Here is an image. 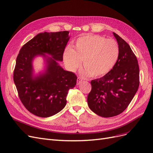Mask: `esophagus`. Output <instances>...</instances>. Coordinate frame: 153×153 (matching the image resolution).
I'll return each mask as SVG.
<instances>
[{
  "label": "esophagus",
  "instance_id": "34e87169",
  "mask_svg": "<svg viewBox=\"0 0 153 153\" xmlns=\"http://www.w3.org/2000/svg\"><path fill=\"white\" fill-rule=\"evenodd\" d=\"M82 79L81 77H78L77 79V85H80V84L82 82Z\"/></svg>",
  "mask_w": 153,
  "mask_h": 153
}]
</instances>
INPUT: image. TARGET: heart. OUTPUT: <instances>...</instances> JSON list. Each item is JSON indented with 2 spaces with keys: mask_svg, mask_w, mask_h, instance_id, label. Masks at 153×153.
<instances>
[{
  "mask_svg": "<svg viewBox=\"0 0 153 153\" xmlns=\"http://www.w3.org/2000/svg\"><path fill=\"white\" fill-rule=\"evenodd\" d=\"M120 56L117 42L112 39L88 34L77 39L74 46L67 47L63 58L67 66L75 71L81 65L84 74L93 77H103L109 74L116 65Z\"/></svg>",
  "mask_w": 153,
  "mask_h": 153,
  "instance_id": "b5f03b06",
  "label": "heart"
}]
</instances>
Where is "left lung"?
<instances>
[{
    "instance_id": "1",
    "label": "left lung",
    "mask_w": 153,
    "mask_h": 153,
    "mask_svg": "<svg viewBox=\"0 0 153 153\" xmlns=\"http://www.w3.org/2000/svg\"><path fill=\"white\" fill-rule=\"evenodd\" d=\"M120 48L114 68L107 75L91 81L88 105L101 117L117 116L129 105L139 86V67L129 44L113 32Z\"/></svg>"
}]
</instances>
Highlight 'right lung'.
<instances>
[{
  "label": "right lung",
  "mask_w": 153,
  "mask_h": 153,
  "mask_svg": "<svg viewBox=\"0 0 153 153\" xmlns=\"http://www.w3.org/2000/svg\"><path fill=\"white\" fill-rule=\"evenodd\" d=\"M68 31L40 33L22 46L16 61L13 79L25 107L33 114L47 117L65 107L68 90L76 85L74 73L63 70L57 61L63 55L69 39ZM45 53L52 58L47 57ZM47 57L45 72L33 76L32 60L36 56Z\"/></svg>",
  "instance_id": "add662e5"
}]
</instances>
